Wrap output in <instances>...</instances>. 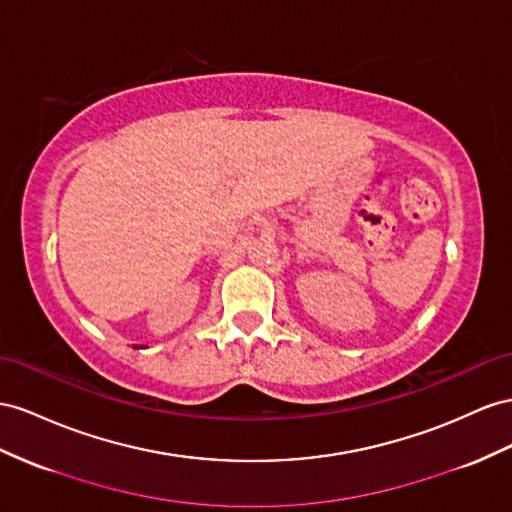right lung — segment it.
I'll list each match as a JSON object with an SVG mask.
<instances>
[{
  "label": "right lung",
  "instance_id": "obj_1",
  "mask_svg": "<svg viewBox=\"0 0 512 512\" xmlns=\"http://www.w3.org/2000/svg\"><path fill=\"white\" fill-rule=\"evenodd\" d=\"M135 349H140V347H137V344H135Z\"/></svg>",
  "mask_w": 512,
  "mask_h": 512
}]
</instances>
